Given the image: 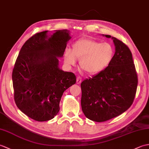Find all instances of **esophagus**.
Instances as JSON below:
<instances>
[{"label":"esophagus","instance_id":"obj_1","mask_svg":"<svg viewBox=\"0 0 149 149\" xmlns=\"http://www.w3.org/2000/svg\"><path fill=\"white\" fill-rule=\"evenodd\" d=\"M76 82H77V84H80V83H81V82H82V78H81V77L78 76V77H77Z\"/></svg>","mask_w":149,"mask_h":149}]
</instances>
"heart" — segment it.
<instances>
[{
  "mask_svg": "<svg viewBox=\"0 0 149 149\" xmlns=\"http://www.w3.org/2000/svg\"><path fill=\"white\" fill-rule=\"evenodd\" d=\"M115 50L108 43L84 38L77 40L72 45V50L65 52V62L70 66L80 59L81 68L88 74H97L108 66L113 59Z\"/></svg>",
  "mask_w": 149,
  "mask_h": 149,
  "instance_id": "b5f03b06",
  "label": "heart"
}]
</instances>
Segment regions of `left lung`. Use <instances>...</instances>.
<instances>
[{
    "label": "left lung",
    "mask_w": 149,
    "mask_h": 149,
    "mask_svg": "<svg viewBox=\"0 0 149 149\" xmlns=\"http://www.w3.org/2000/svg\"><path fill=\"white\" fill-rule=\"evenodd\" d=\"M115 46L113 59L107 67L81 83V107L86 118L105 122L121 115L133 102L138 76L129 47L110 35Z\"/></svg>",
    "instance_id": "left-lung-1"
}]
</instances>
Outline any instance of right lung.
Wrapping results in <instances>:
<instances>
[{"mask_svg": "<svg viewBox=\"0 0 149 149\" xmlns=\"http://www.w3.org/2000/svg\"><path fill=\"white\" fill-rule=\"evenodd\" d=\"M38 33L20 49L12 73L14 99L22 112L38 122L52 119L59 111L63 92L74 84V73L59 68L68 41L69 31Z\"/></svg>", "mask_w": 149, "mask_h": 149, "instance_id": "obj_1", "label": "right lung"}]
</instances>
